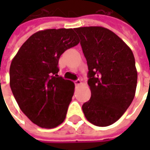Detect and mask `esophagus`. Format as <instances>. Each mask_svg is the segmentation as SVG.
Returning a JSON list of instances; mask_svg holds the SVG:
<instances>
[{"mask_svg": "<svg viewBox=\"0 0 150 150\" xmlns=\"http://www.w3.org/2000/svg\"><path fill=\"white\" fill-rule=\"evenodd\" d=\"M75 83L76 86H80V85L82 84V81L79 79H77L76 81H75Z\"/></svg>", "mask_w": 150, "mask_h": 150, "instance_id": "34e87169", "label": "esophagus"}]
</instances>
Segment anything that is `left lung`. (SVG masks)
Instances as JSON below:
<instances>
[{
  "instance_id": "1",
  "label": "left lung",
  "mask_w": 150,
  "mask_h": 150,
  "mask_svg": "<svg viewBox=\"0 0 150 150\" xmlns=\"http://www.w3.org/2000/svg\"><path fill=\"white\" fill-rule=\"evenodd\" d=\"M89 68L91 98L82 105L88 121L99 127L116 122L135 97L137 70L130 47L101 26L75 28Z\"/></svg>"
}]
</instances>
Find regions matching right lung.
Here are the masks:
<instances>
[{"instance_id": "add662e5", "label": "right lung", "mask_w": 150, "mask_h": 150, "mask_svg": "<svg viewBox=\"0 0 150 150\" xmlns=\"http://www.w3.org/2000/svg\"><path fill=\"white\" fill-rule=\"evenodd\" d=\"M79 40L73 29L33 34L13 58L10 86L20 109L41 128H53L66 117L75 84L57 75L60 57Z\"/></svg>"}]
</instances>
